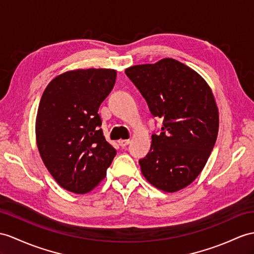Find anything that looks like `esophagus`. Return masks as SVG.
Masks as SVG:
<instances>
[{
    "instance_id": "1",
    "label": "esophagus",
    "mask_w": 254,
    "mask_h": 254,
    "mask_svg": "<svg viewBox=\"0 0 254 254\" xmlns=\"http://www.w3.org/2000/svg\"><path fill=\"white\" fill-rule=\"evenodd\" d=\"M129 143H130V140H129V139H125V140L121 139V140L119 141V144H120L122 147H125V146L128 145Z\"/></svg>"
}]
</instances>
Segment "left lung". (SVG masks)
<instances>
[{"instance_id": "obj_1", "label": "left lung", "mask_w": 254, "mask_h": 254, "mask_svg": "<svg viewBox=\"0 0 254 254\" xmlns=\"http://www.w3.org/2000/svg\"><path fill=\"white\" fill-rule=\"evenodd\" d=\"M126 75L144 97L153 116L163 120L151 150L139 160L142 175L168 193L198 177L219 131V110L210 86L198 73L172 58L127 67Z\"/></svg>"}]
</instances>
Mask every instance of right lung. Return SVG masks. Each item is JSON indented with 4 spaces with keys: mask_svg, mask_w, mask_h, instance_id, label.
I'll return each mask as SVG.
<instances>
[{
    "mask_svg": "<svg viewBox=\"0 0 254 254\" xmlns=\"http://www.w3.org/2000/svg\"><path fill=\"white\" fill-rule=\"evenodd\" d=\"M113 69H77L53 78L35 121L43 163L61 188L86 194L98 187L116 150L106 140L99 107L115 84Z\"/></svg>",
    "mask_w": 254,
    "mask_h": 254,
    "instance_id": "obj_1",
    "label": "right lung"
}]
</instances>
